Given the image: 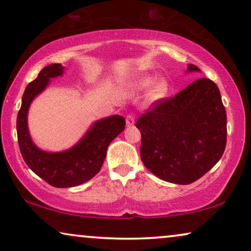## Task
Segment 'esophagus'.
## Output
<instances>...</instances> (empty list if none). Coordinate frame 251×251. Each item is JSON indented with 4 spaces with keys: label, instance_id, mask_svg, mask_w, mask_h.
Returning a JSON list of instances; mask_svg holds the SVG:
<instances>
[{
    "label": "esophagus",
    "instance_id": "34e87169",
    "mask_svg": "<svg viewBox=\"0 0 251 251\" xmlns=\"http://www.w3.org/2000/svg\"><path fill=\"white\" fill-rule=\"evenodd\" d=\"M126 126H133V123H135V118H133V115L131 114L126 115Z\"/></svg>",
    "mask_w": 251,
    "mask_h": 251
}]
</instances>
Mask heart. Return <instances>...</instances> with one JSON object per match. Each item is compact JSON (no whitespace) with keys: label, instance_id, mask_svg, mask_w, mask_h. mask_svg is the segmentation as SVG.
<instances>
[{"label":"heart","instance_id":"1","mask_svg":"<svg viewBox=\"0 0 251 251\" xmlns=\"http://www.w3.org/2000/svg\"><path fill=\"white\" fill-rule=\"evenodd\" d=\"M149 87L150 89L147 91V98L151 101H156L166 98L168 92H169V85L164 78H160V80L153 82L152 76H143L136 78L131 83V88L135 91H144Z\"/></svg>","mask_w":251,"mask_h":251}]
</instances>
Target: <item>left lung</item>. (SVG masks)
<instances>
[{"label": "left lung", "instance_id": "obj_1", "mask_svg": "<svg viewBox=\"0 0 251 251\" xmlns=\"http://www.w3.org/2000/svg\"><path fill=\"white\" fill-rule=\"evenodd\" d=\"M187 72L200 68L190 64ZM226 122L218 87L209 78H198L174 97L154 101L138 119L143 163L169 183H193L224 153Z\"/></svg>", "mask_w": 251, "mask_h": 251}]
</instances>
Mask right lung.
Here are the masks:
<instances>
[{"instance_id": "1", "label": "right lung", "mask_w": 251, "mask_h": 251, "mask_svg": "<svg viewBox=\"0 0 251 251\" xmlns=\"http://www.w3.org/2000/svg\"><path fill=\"white\" fill-rule=\"evenodd\" d=\"M63 72L60 64L44 67L26 87L17 116V136L23 159L37 176L51 186L60 188L77 186L96 176L104 163L108 145L126 126L125 118L113 115L95 122L83 138L65 152L49 153L37 149L27 126L29 105L47 88L50 78L60 76Z\"/></svg>"}]
</instances>
